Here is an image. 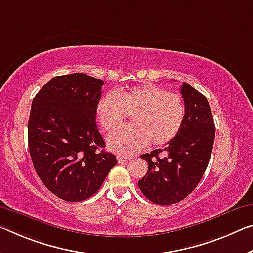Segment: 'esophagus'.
I'll return each mask as SVG.
<instances>
[{
  "mask_svg": "<svg viewBox=\"0 0 253 253\" xmlns=\"http://www.w3.org/2000/svg\"><path fill=\"white\" fill-rule=\"evenodd\" d=\"M117 160H118V162H119V163H123V162L129 161L130 158H127V156H122V155H119V156H117Z\"/></svg>",
  "mask_w": 253,
  "mask_h": 253,
  "instance_id": "obj_1",
  "label": "esophagus"
}]
</instances>
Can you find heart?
Masks as SVG:
<instances>
[{
  "label": "heart",
  "instance_id": "b5f03b06",
  "mask_svg": "<svg viewBox=\"0 0 253 253\" xmlns=\"http://www.w3.org/2000/svg\"><path fill=\"white\" fill-rule=\"evenodd\" d=\"M131 116V125L109 135L115 153L130 156L148 145L164 146L173 141L183 125L186 107L181 95L152 83H142L108 93L95 106V118L110 133Z\"/></svg>",
  "mask_w": 253,
  "mask_h": 253
}]
</instances>
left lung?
Segmentation results:
<instances>
[{
    "label": "left lung",
    "instance_id": "left-lung-1",
    "mask_svg": "<svg viewBox=\"0 0 253 253\" xmlns=\"http://www.w3.org/2000/svg\"><path fill=\"white\" fill-rule=\"evenodd\" d=\"M180 89L186 116L179 134L163 150L141 155L148 169L138 187L147 199L159 205L181 202L197 187L214 145L215 124L205 95L186 82Z\"/></svg>",
    "mask_w": 253,
    "mask_h": 253
}]
</instances>
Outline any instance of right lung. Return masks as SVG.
Listing matches in <instances>:
<instances>
[{"instance_id": "1", "label": "right lung", "mask_w": 253, "mask_h": 253, "mask_svg": "<svg viewBox=\"0 0 253 253\" xmlns=\"http://www.w3.org/2000/svg\"><path fill=\"white\" fill-rule=\"evenodd\" d=\"M102 80L83 73L55 76L31 103L28 145L38 177L66 202L95 194L117 164L95 124Z\"/></svg>"}]
</instances>
